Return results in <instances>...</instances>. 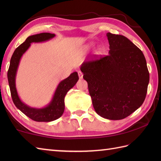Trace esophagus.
I'll use <instances>...</instances> for the list:
<instances>
[{
  "label": "esophagus",
  "instance_id": "1",
  "mask_svg": "<svg viewBox=\"0 0 161 161\" xmlns=\"http://www.w3.org/2000/svg\"><path fill=\"white\" fill-rule=\"evenodd\" d=\"M77 73H78L79 77H80V79H82V78H83V73H81V71H78Z\"/></svg>",
  "mask_w": 161,
  "mask_h": 161
}]
</instances>
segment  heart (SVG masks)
<instances>
[{"label": "heart", "instance_id": "obj_1", "mask_svg": "<svg viewBox=\"0 0 161 161\" xmlns=\"http://www.w3.org/2000/svg\"><path fill=\"white\" fill-rule=\"evenodd\" d=\"M93 44H90V45H89V46H93ZM100 51H101V48H99L98 50H97V52H100Z\"/></svg>", "mask_w": 161, "mask_h": 161}]
</instances>
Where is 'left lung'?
Segmentation results:
<instances>
[{
	"label": "left lung",
	"mask_w": 161,
	"mask_h": 161,
	"mask_svg": "<svg viewBox=\"0 0 161 161\" xmlns=\"http://www.w3.org/2000/svg\"><path fill=\"white\" fill-rule=\"evenodd\" d=\"M107 36L108 55L84 62L80 70L95 112L104 118L118 120L142 104L149 73L144 54L131 41L110 32Z\"/></svg>",
	"instance_id": "obj_1"
}]
</instances>
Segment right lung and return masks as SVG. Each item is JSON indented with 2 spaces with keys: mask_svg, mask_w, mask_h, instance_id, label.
I'll list each match as a JSON object with an SVG mask.
<instances>
[{
  "mask_svg": "<svg viewBox=\"0 0 161 161\" xmlns=\"http://www.w3.org/2000/svg\"><path fill=\"white\" fill-rule=\"evenodd\" d=\"M55 36L54 34L44 32L28 36L14 52L8 72V79L14 104L16 108L30 119L36 122H51L59 118L65 108L64 98L68 91L73 88L79 80L77 72L71 73L69 77L61 81L54 91L52 100L42 108L31 107L20 100L16 87V76L20 59L32 43L47 42Z\"/></svg>",
  "mask_w": 161,
  "mask_h": 161,
  "instance_id": "add662e5",
  "label": "right lung"
}]
</instances>
